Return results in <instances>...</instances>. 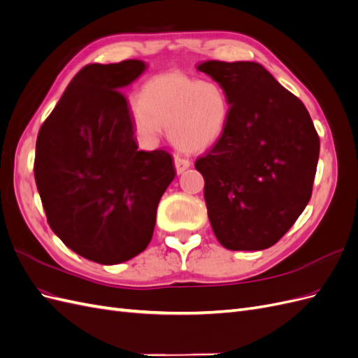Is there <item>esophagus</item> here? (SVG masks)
I'll return each instance as SVG.
<instances>
[{"label":"esophagus","instance_id":"1","mask_svg":"<svg viewBox=\"0 0 358 358\" xmlns=\"http://www.w3.org/2000/svg\"><path fill=\"white\" fill-rule=\"evenodd\" d=\"M189 166H191V161L188 158H183L180 155L175 157V167H176L178 175H180V173H183L187 169H189Z\"/></svg>","mask_w":358,"mask_h":358}]
</instances>
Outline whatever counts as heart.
<instances>
[{"label": "heart", "instance_id": "heart-1", "mask_svg": "<svg viewBox=\"0 0 358 358\" xmlns=\"http://www.w3.org/2000/svg\"><path fill=\"white\" fill-rule=\"evenodd\" d=\"M133 124L145 138L170 129L176 146L199 152L218 142L227 127L230 106L220 85L179 71L150 78L133 101Z\"/></svg>", "mask_w": 358, "mask_h": 358}]
</instances>
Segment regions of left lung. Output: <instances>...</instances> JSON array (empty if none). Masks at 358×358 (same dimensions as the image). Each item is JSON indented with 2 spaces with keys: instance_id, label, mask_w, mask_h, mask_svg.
<instances>
[{
  "instance_id": "left-lung-1",
  "label": "left lung",
  "mask_w": 358,
  "mask_h": 358,
  "mask_svg": "<svg viewBox=\"0 0 358 358\" xmlns=\"http://www.w3.org/2000/svg\"><path fill=\"white\" fill-rule=\"evenodd\" d=\"M230 104L227 127L196 161L204 178L209 221L231 251H262L282 237L312 196L320 137L309 112L251 61H206Z\"/></svg>"
}]
</instances>
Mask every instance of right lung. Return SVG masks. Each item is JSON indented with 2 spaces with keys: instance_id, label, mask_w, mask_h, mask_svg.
Returning <instances> with one entry per match:
<instances>
[{
  "instance_id": "1",
  "label": "right lung",
  "mask_w": 358,
  "mask_h": 358,
  "mask_svg": "<svg viewBox=\"0 0 358 358\" xmlns=\"http://www.w3.org/2000/svg\"><path fill=\"white\" fill-rule=\"evenodd\" d=\"M145 70L138 59L85 66L37 137L34 176L52 231L106 266L145 251L158 203L176 176L169 152L136 145L121 90Z\"/></svg>"
}]
</instances>
